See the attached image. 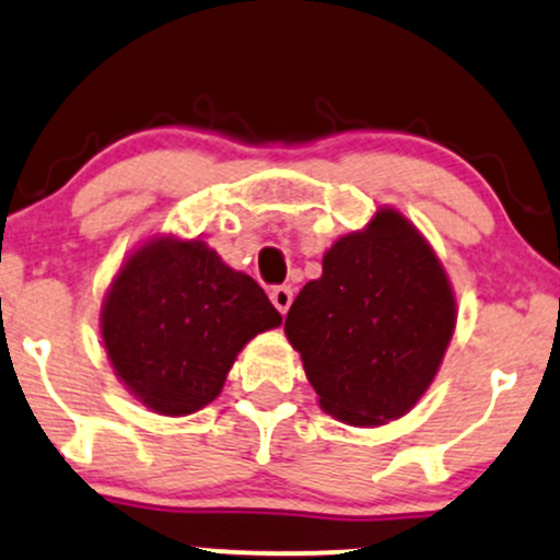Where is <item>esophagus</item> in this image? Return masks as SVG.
<instances>
[{
	"label": "esophagus",
	"mask_w": 560,
	"mask_h": 560,
	"mask_svg": "<svg viewBox=\"0 0 560 560\" xmlns=\"http://www.w3.org/2000/svg\"><path fill=\"white\" fill-rule=\"evenodd\" d=\"M269 299H272V304H275V308H278L280 314H285L288 308H291V304H293V288L291 285L272 288V291H269Z\"/></svg>",
	"instance_id": "1"
}]
</instances>
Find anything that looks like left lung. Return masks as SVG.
<instances>
[{
    "label": "left lung",
    "instance_id": "8db88e82",
    "mask_svg": "<svg viewBox=\"0 0 560 560\" xmlns=\"http://www.w3.org/2000/svg\"><path fill=\"white\" fill-rule=\"evenodd\" d=\"M456 293L435 248L398 209L380 207L322 256L285 317L319 409L377 427L409 413L448 351Z\"/></svg>",
    "mask_w": 560,
    "mask_h": 560
}]
</instances>
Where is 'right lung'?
Here are the masks:
<instances>
[{
    "label": "right lung",
    "instance_id": "obj_1",
    "mask_svg": "<svg viewBox=\"0 0 560 560\" xmlns=\"http://www.w3.org/2000/svg\"><path fill=\"white\" fill-rule=\"evenodd\" d=\"M280 325L254 278L201 238L177 235H154L125 256L98 312L117 380L162 417L212 404L248 340Z\"/></svg>",
    "mask_w": 560,
    "mask_h": 560
}]
</instances>
